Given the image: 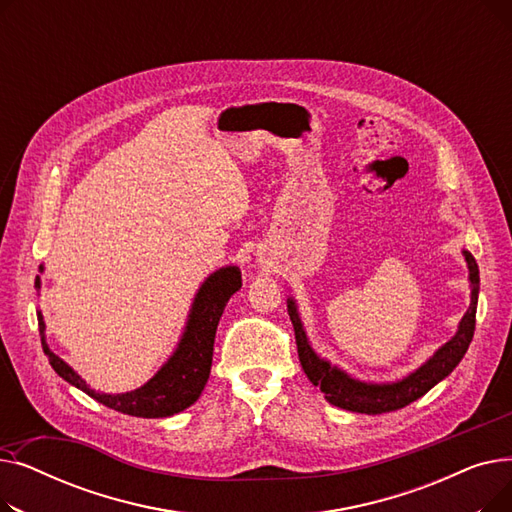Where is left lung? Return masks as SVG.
Returning <instances> with one entry per match:
<instances>
[{"label":"left lung","instance_id":"8db88e82","mask_svg":"<svg viewBox=\"0 0 512 512\" xmlns=\"http://www.w3.org/2000/svg\"><path fill=\"white\" fill-rule=\"evenodd\" d=\"M467 267H469V282H471V303L467 313L463 315L459 330L456 334L440 346L419 369L409 373L407 378L390 384H369L355 380L346 371L330 365V361L321 359L309 344V338L305 334L303 321L299 317L297 303L292 297L288 303V315L294 326V338H297V351L299 361L303 365V371L313 386H317L326 394V400L332 402L334 407L353 411V413H365V415H382L396 409H402L411 405L417 398H421L425 392L432 390L438 382H442L446 375L452 373V369L461 363L465 357L467 348L473 340L475 332V313H477V294H479V267L475 257L469 251H463Z\"/></svg>","mask_w":512,"mask_h":512}]
</instances>
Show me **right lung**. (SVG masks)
I'll return each instance as SVG.
<instances>
[{
	"instance_id": "obj_1",
	"label": "right lung",
	"mask_w": 512,
	"mask_h": 512,
	"mask_svg": "<svg viewBox=\"0 0 512 512\" xmlns=\"http://www.w3.org/2000/svg\"><path fill=\"white\" fill-rule=\"evenodd\" d=\"M41 272H43V265H41ZM240 286H242V280L236 265L220 267L218 272H213L201 284V288L195 294V301H193L191 313H188L186 326L176 351L164 365H161V369L153 375V378L137 390H130L124 394H103V392L91 390L87 382L47 346L45 321L41 311H37L43 353L47 355L49 365L60 375V378H64L68 384L76 386L78 390L87 392L91 398H95L105 407H110L124 415L145 417V419L172 417L191 407L193 402L201 396L211 371L215 330H218L226 303L230 301V297L236 290H240ZM35 288H41L39 276L35 280Z\"/></svg>"
}]
</instances>
